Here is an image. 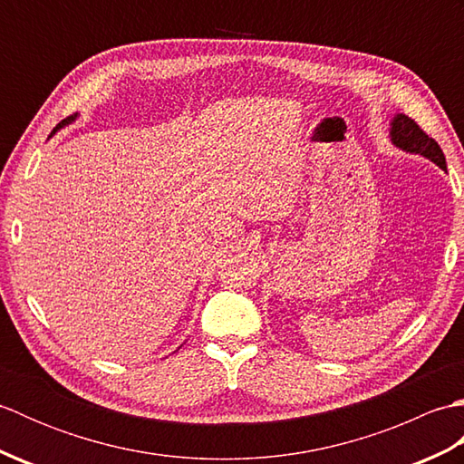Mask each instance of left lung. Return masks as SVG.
<instances>
[{
    "label": "left lung",
    "instance_id": "1",
    "mask_svg": "<svg viewBox=\"0 0 464 464\" xmlns=\"http://www.w3.org/2000/svg\"><path fill=\"white\" fill-rule=\"evenodd\" d=\"M391 140L397 147L411 153H419L429 157L430 161H435L440 169H447L445 153L439 147V143L427 135V131L412 120V117L399 113L395 120H392L391 127Z\"/></svg>",
    "mask_w": 464,
    "mask_h": 464
}]
</instances>
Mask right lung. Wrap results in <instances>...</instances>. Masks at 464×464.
<instances>
[{
	"label": "right lung",
	"mask_w": 464,
	"mask_h": 464,
	"mask_svg": "<svg viewBox=\"0 0 464 464\" xmlns=\"http://www.w3.org/2000/svg\"><path fill=\"white\" fill-rule=\"evenodd\" d=\"M72 120H73V117H67V120H63L62 123H57V125H55V130L52 131V135H53V133H55V131L59 130V127H62V125H65V123H69V121H72Z\"/></svg>",
	"instance_id": "obj_1"
}]
</instances>
